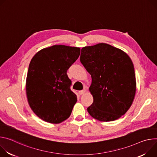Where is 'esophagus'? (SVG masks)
Returning a JSON list of instances; mask_svg holds the SVG:
<instances>
[{
  "label": "esophagus",
  "mask_w": 157,
  "mask_h": 157,
  "mask_svg": "<svg viewBox=\"0 0 157 157\" xmlns=\"http://www.w3.org/2000/svg\"><path fill=\"white\" fill-rule=\"evenodd\" d=\"M86 92V89H83L82 90H80L79 92H78V94L79 95H82V94H83L85 92Z\"/></svg>",
  "instance_id": "34e87169"
}]
</instances>
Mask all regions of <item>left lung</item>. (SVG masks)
Instances as JSON below:
<instances>
[{
    "label": "left lung",
    "instance_id": "left-lung-1",
    "mask_svg": "<svg viewBox=\"0 0 157 157\" xmlns=\"http://www.w3.org/2000/svg\"><path fill=\"white\" fill-rule=\"evenodd\" d=\"M80 62L92 77L94 101L89 113L101 121L115 120L130 109L136 93V78L130 57L118 48L100 43L84 47Z\"/></svg>",
    "mask_w": 157,
    "mask_h": 157
}]
</instances>
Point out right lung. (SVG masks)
<instances>
[{
    "mask_svg": "<svg viewBox=\"0 0 157 157\" xmlns=\"http://www.w3.org/2000/svg\"><path fill=\"white\" fill-rule=\"evenodd\" d=\"M80 54L79 47L55 45L40 50L30 61L27 100L34 113L47 122L61 123L72 113L77 100L67 71Z\"/></svg>",
    "mask_w": 157,
    "mask_h": 157,
    "instance_id": "obj_1",
    "label": "right lung"
}]
</instances>
